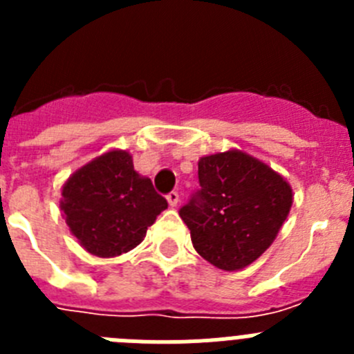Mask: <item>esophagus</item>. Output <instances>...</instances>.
<instances>
[{
    "label": "esophagus",
    "instance_id": "esophagus-1",
    "mask_svg": "<svg viewBox=\"0 0 354 354\" xmlns=\"http://www.w3.org/2000/svg\"><path fill=\"white\" fill-rule=\"evenodd\" d=\"M167 200H168V204H170V207H177V204H179V193L177 192L168 193Z\"/></svg>",
    "mask_w": 354,
    "mask_h": 354
}]
</instances>
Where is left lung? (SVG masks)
Returning a JSON list of instances; mask_svg holds the SVG:
<instances>
[{
  "label": "left lung",
  "mask_w": 354,
  "mask_h": 354,
  "mask_svg": "<svg viewBox=\"0 0 354 354\" xmlns=\"http://www.w3.org/2000/svg\"><path fill=\"white\" fill-rule=\"evenodd\" d=\"M198 180L200 189L179 211L193 246L220 270H243L278 236L292 205V187L237 149L200 158Z\"/></svg>",
  "instance_id": "8db88e82"
}]
</instances>
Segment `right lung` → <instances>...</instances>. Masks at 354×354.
Returning a JSON list of instances; mask_svg holds the SVG:
<instances>
[{
    "instance_id": "add662e5",
    "label": "right lung",
    "mask_w": 354,
    "mask_h": 354,
    "mask_svg": "<svg viewBox=\"0 0 354 354\" xmlns=\"http://www.w3.org/2000/svg\"><path fill=\"white\" fill-rule=\"evenodd\" d=\"M167 207L152 180L134 170L127 150H108L92 159L62 187L60 209L72 236L102 259L136 248Z\"/></svg>"
}]
</instances>
